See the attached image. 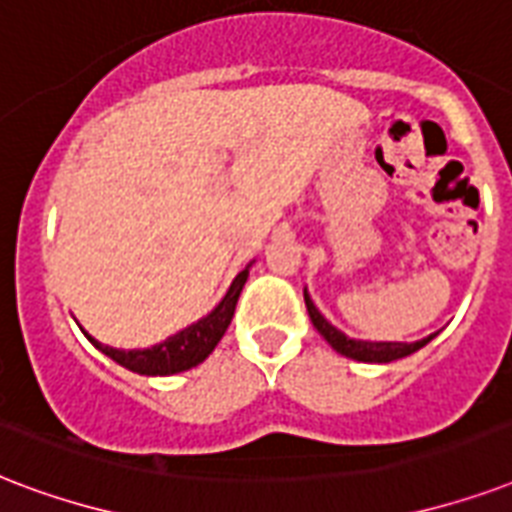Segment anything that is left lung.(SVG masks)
Returning <instances> with one entry per match:
<instances>
[{
	"label": "left lung",
	"instance_id": "1",
	"mask_svg": "<svg viewBox=\"0 0 512 512\" xmlns=\"http://www.w3.org/2000/svg\"><path fill=\"white\" fill-rule=\"evenodd\" d=\"M303 298H306V308H308V317L314 322V327L319 330V335L325 338L330 346H333L338 354L343 357H351V360H360V362H392V360H403L413 351H419L421 346H427L435 335H429V338H421L416 343H386V341H354L349 335H343L341 330H335L330 322H327L322 314H319V308L311 303L308 298V292H303Z\"/></svg>",
	"mask_w": 512,
	"mask_h": 512
}]
</instances>
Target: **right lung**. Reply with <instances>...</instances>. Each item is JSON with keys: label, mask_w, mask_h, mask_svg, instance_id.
<instances>
[{"label": "right lung", "mask_w": 512, "mask_h": 512, "mask_svg": "<svg viewBox=\"0 0 512 512\" xmlns=\"http://www.w3.org/2000/svg\"><path fill=\"white\" fill-rule=\"evenodd\" d=\"M249 268L233 279L230 290L225 292V298L220 300V306L214 308L212 314L204 319H198L195 325L185 327L182 333L171 335L169 341L158 343L152 349H112V346H104V343L93 341L99 351H104L107 357L123 365V368L134 370V373H142V376H171V373H182V370L195 368L198 362H204L209 354L214 351V346L220 343V338L228 330L230 319H233V311H236V303H239V295L244 290V282H247Z\"/></svg>", "instance_id": "add662e5"}]
</instances>
